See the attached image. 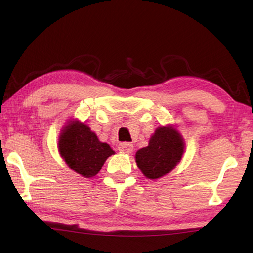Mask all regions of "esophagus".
<instances>
[{
	"label": "esophagus",
	"mask_w": 253,
	"mask_h": 253,
	"mask_svg": "<svg viewBox=\"0 0 253 253\" xmlns=\"http://www.w3.org/2000/svg\"><path fill=\"white\" fill-rule=\"evenodd\" d=\"M118 150L124 153H131L133 151V144L129 142H123L120 144Z\"/></svg>",
	"instance_id": "esophagus-1"
}]
</instances>
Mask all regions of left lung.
<instances>
[{"instance_id": "left-lung-1", "label": "left lung", "mask_w": 253, "mask_h": 253, "mask_svg": "<svg viewBox=\"0 0 253 253\" xmlns=\"http://www.w3.org/2000/svg\"><path fill=\"white\" fill-rule=\"evenodd\" d=\"M185 143L174 127L161 126L150 138L149 146L138 150L136 163L149 179L169 174L180 162Z\"/></svg>"}]
</instances>
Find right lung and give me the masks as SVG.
Returning a JSON list of instances; mask_svg holds the SVG:
<instances>
[{"label": "right lung", "mask_w": 253, "mask_h": 253, "mask_svg": "<svg viewBox=\"0 0 253 253\" xmlns=\"http://www.w3.org/2000/svg\"><path fill=\"white\" fill-rule=\"evenodd\" d=\"M58 151L69 168L85 178L98 174L106 159L114 154L109 144L101 142L89 126L79 121L69 122L64 127Z\"/></svg>", "instance_id": "right-lung-1"}]
</instances>
